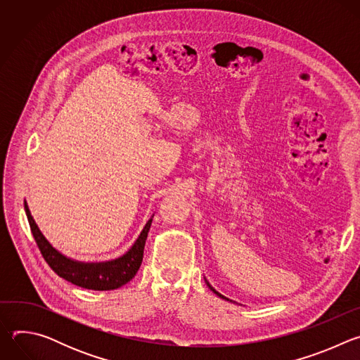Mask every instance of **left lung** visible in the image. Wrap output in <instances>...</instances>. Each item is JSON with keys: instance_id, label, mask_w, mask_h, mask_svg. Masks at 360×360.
I'll return each mask as SVG.
<instances>
[{"instance_id": "left-lung-1", "label": "left lung", "mask_w": 360, "mask_h": 360, "mask_svg": "<svg viewBox=\"0 0 360 360\" xmlns=\"http://www.w3.org/2000/svg\"><path fill=\"white\" fill-rule=\"evenodd\" d=\"M207 285H208V286H210V288H211V289H212V290H214V292H215V293H217V295H218V296H219V297H222V299H226V297H225V296H222V295H221V293H218V292H217V290H215V289H214V288H212V286H211V285H210V283H208V282H207Z\"/></svg>"}]
</instances>
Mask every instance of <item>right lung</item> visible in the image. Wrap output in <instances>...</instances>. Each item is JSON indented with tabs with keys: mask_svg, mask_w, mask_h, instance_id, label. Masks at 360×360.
<instances>
[{
	"mask_svg": "<svg viewBox=\"0 0 360 360\" xmlns=\"http://www.w3.org/2000/svg\"><path fill=\"white\" fill-rule=\"evenodd\" d=\"M24 208H25V214L30 222L32 236L37 242V246L42 255V258L49 265V268L63 279L85 289L112 290L128 283L136 275L142 264L145 240H146L152 219L146 222L145 228L142 229L134 246L124 256H121V258L110 262H101V264H84V262H77L67 258V256H64L56 248H53V245L45 239V236L38 229L34 218L31 217L27 202H24Z\"/></svg>",
	"mask_w": 360,
	"mask_h": 360,
	"instance_id": "obj_1",
	"label": "right lung"
}]
</instances>
